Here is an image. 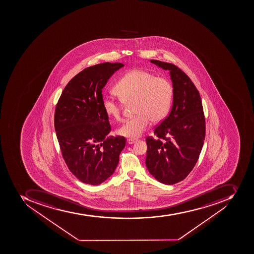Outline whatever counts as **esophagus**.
Listing matches in <instances>:
<instances>
[{
    "label": "esophagus",
    "instance_id": "esophagus-1",
    "mask_svg": "<svg viewBox=\"0 0 254 254\" xmlns=\"http://www.w3.org/2000/svg\"><path fill=\"white\" fill-rule=\"evenodd\" d=\"M127 142H128V144H134L135 142H136V140H135V139H128Z\"/></svg>",
    "mask_w": 254,
    "mask_h": 254
}]
</instances>
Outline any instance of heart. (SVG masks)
I'll return each instance as SVG.
<instances>
[{
    "instance_id": "heart-1",
    "label": "heart",
    "mask_w": 254,
    "mask_h": 254,
    "mask_svg": "<svg viewBox=\"0 0 254 254\" xmlns=\"http://www.w3.org/2000/svg\"><path fill=\"white\" fill-rule=\"evenodd\" d=\"M119 100L111 97L102 98L105 114L120 120L123 104L134 103L136 116L130 118L118 128V133L126 137L141 136L151 122L159 123L168 115L173 98V86L169 80L147 70L135 69L127 72L114 87Z\"/></svg>"
}]
</instances>
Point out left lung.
<instances>
[{
  "instance_id": "left-lung-1",
  "label": "left lung",
  "mask_w": 254,
  "mask_h": 254,
  "mask_svg": "<svg viewBox=\"0 0 254 254\" xmlns=\"http://www.w3.org/2000/svg\"><path fill=\"white\" fill-rule=\"evenodd\" d=\"M150 62L169 70L173 86L170 114L146 138V167L157 181L172 185L182 181L198 161L206 134L202 100L190 78L174 64Z\"/></svg>"
}]
</instances>
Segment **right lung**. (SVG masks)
<instances>
[{"label": "right lung", "instance_id": "right-lung-1", "mask_svg": "<svg viewBox=\"0 0 254 254\" xmlns=\"http://www.w3.org/2000/svg\"><path fill=\"white\" fill-rule=\"evenodd\" d=\"M124 64L106 62L84 69L68 82L55 112V129L69 170L84 184L99 185L114 174L124 136H107L102 89Z\"/></svg>", "mask_w": 254, "mask_h": 254}]
</instances>
